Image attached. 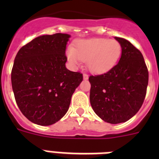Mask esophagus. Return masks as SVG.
Masks as SVG:
<instances>
[{
    "label": "esophagus",
    "mask_w": 159,
    "mask_h": 159,
    "mask_svg": "<svg viewBox=\"0 0 159 159\" xmlns=\"http://www.w3.org/2000/svg\"><path fill=\"white\" fill-rule=\"evenodd\" d=\"M84 80H88V75L86 73H84Z\"/></svg>",
    "instance_id": "esophagus-1"
}]
</instances>
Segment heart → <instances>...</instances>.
<instances>
[{
    "instance_id": "heart-1",
    "label": "heart",
    "mask_w": 159,
    "mask_h": 159,
    "mask_svg": "<svg viewBox=\"0 0 159 159\" xmlns=\"http://www.w3.org/2000/svg\"><path fill=\"white\" fill-rule=\"evenodd\" d=\"M121 52V45L117 40L92 38L78 41L75 48H69L67 54L69 61L73 64L87 61L90 71L102 73L116 65Z\"/></svg>"
}]
</instances>
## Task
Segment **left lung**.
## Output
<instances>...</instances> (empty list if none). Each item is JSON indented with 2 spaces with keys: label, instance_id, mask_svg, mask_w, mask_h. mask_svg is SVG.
<instances>
[{
  "label": "left lung",
  "instance_id": "8db88e82",
  "mask_svg": "<svg viewBox=\"0 0 159 159\" xmlns=\"http://www.w3.org/2000/svg\"><path fill=\"white\" fill-rule=\"evenodd\" d=\"M122 48L119 63L106 73L90 75V102L107 123H124L139 111L146 97L149 73L143 54L130 42L116 37Z\"/></svg>",
  "mask_w": 159,
  "mask_h": 159
}]
</instances>
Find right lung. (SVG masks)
Instances as JSON below:
<instances>
[{
  "label": "right lung",
  "mask_w": 159,
  "mask_h": 159,
  "mask_svg": "<svg viewBox=\"0 0 159 159\" xmlns=\"http://www.w3.org/2000/svg\"><path fill=\"white\" fill-rule=\"evenodd\" d=\"M70 35L35 38L16 54L11 72L16 104L29 121L49 126L67 113L83 74L67 69L66 45Z\"/></svg>",
  "instance_id": "obj_1"
}]
</instances>
